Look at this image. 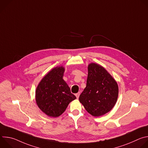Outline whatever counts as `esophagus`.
Listing matches in <instances>:
<instances>
[{
	"label": "esophagus",
	"mask_w": 148,
	"mask_h": 148,
	"mask_svg": "<svg viewBox=\"0 0 148 148\" xmlns=\"http://www.w3.org/2000/svg\"><path fill=\"white\" fill-rule=\"evenodd\" d=\"M79 94H80V93H79V92H78V93L75 94V96H76V97H77V99H78L79 96Z\"/></svg>",
	"instance_id": "obj_1"
}]
</instances>
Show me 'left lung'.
Here are the masks:
<instances>
[{"mask_svg":"<svg viewBox=\"0 0 148 148\" xmlns=\"http://www.w3.org/2000/svg\"><path fill=\"white\" fill-rule=\"evenodd\" d=\"M118 92L116 81L107 70L97 63H90L87 86L79 97L86 111L94 116L108 113L115 106Z\"/></svg>","mask_w":148,"mask_h":148,"instance_id":"obj_1","label":"left lung"}]
</instances>
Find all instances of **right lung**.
<instances>
[{
  "label": "right lung",
  "mask_w": 148,
  "mask_h": 148,
  "mask_svg": "<svg viewBox=\"0 0 148 148\" xmlns=\"http://www.w3.org/2000/svg\"><path fill=\"white\" fill-rule=\"evenodd\" d=\"M65 68L57 66L51 69L38 83L36 90V101L40 110L50 117H58L69 104L76 99L63 79Z\"/></svg>",
  "instance_id": "add662e5"
}]
</instances>
